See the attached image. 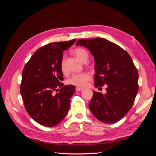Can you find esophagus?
<instances>
[{"mask_svg": "<svg viewBox=\"0 0 156 156\" xmlns=\"http://www.w3.org/2000/svg\"><path fill=\"white\" fill-rule=\"evenodd\" d=\"M83 90V89H82V88H79V87L76 88V91H81V90Z\"/></svg>", "mask_w": 156, "mask_h": 156, "instance_id": "1", "label": "esophagus"}]
</instances>
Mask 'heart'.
Here are the masks:
<instances>
[{
  "mask_svg": "<svg viewBox=\"0 0 156 156\" xmlns=\"http://www.w3.org/2000/svg\"><path fill=\"white\" fill-rule=\"evenodd\" d=\"M73 55L79 61L83 62L84 60H87L88 52L86 50L83 48H76L73 50ZM61 69L63 73H66V67H65V61L63 59L61 63ZM90 79V76L89 73L86 72H82L78 73H74L70 76L67 80V84L70 85H73L79 88H83L87 85V82Z\"/></svg>",
  "mask_w": 156,
  "mask_h": 156,
  "instance_id": "obj_1",
  "label": "heart"
}]
</instances>
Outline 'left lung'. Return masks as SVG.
I'll list each match as a JSON object with an SVG mask.
<instances>
[{"label": "left lung", "mask_w": 156, "mask_h": 156, "mask_svg": "<svg viewBox=\"0 0 156 156\" xmlns=\"http://www.w3.org/2000/svg\"><path fill=\"white\" fill-rule=\"evenodd\" d=\"M77 46L90 50L95 59V87L107 84L106 93L93 90L89 107L99 121L115 123L128 112L138 91V73L131 56L104 38L79 39Z\"/></svg>", "instance_id": "1"}]
</instances>
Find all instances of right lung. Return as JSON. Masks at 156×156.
<instances>
[{
    "label": "right lung",
    "instance_id": "1",
    "mask_svg": "<svg viewBox=\"0 0 156 156\" xmlns=\"http://www.w3.org/2000/svg\"><path fill=\"white\" fill-rule=\"evenodd\" d=\"M75 41L53 42L41 47L22 70L20 93L25 109L33 119L44 126L58 125L68 113L75 87L63 86L61 83V63L63 52Z\"/></svg>",
    "mask_w": 156,
    "mask_h": 156
}]
</instances>
